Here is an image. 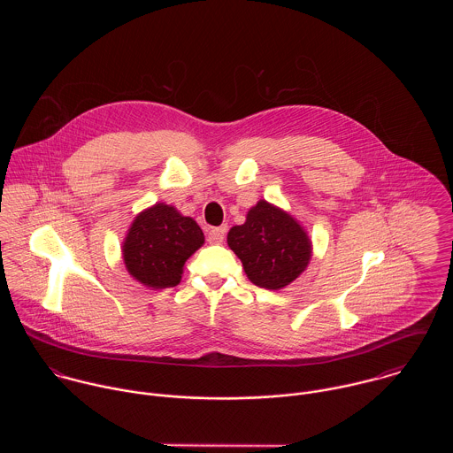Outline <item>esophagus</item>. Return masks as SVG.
Instances as JSON below:
<instances>
[{"instance_id": "esophagus-1", "label": "esophagus", "mask_w": 453, "mask_h": 453, "mask_svg": "<svg viewBox=\"0 0 453 453\" xmlns=\"http://www.w3.org/2000/svg\"><path fill=\"white\" fill-rule=\"evenodd\" d=\"M225 234H226V226H216V228H211L209 234H207V241L211 244H221L225 241Z\"/></svg>"}]
</instances>
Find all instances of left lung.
<instances>
[{
	"instance_id": "8db88e82",
	"label": "left lung",
	"mask_w": 453,
	"mask_h": 453,
	"mask_svg": "<svg viewBox=\"0 0 453 453\" xmlns=\"http://www.w3.org/2000/svg\"><path fill=\"white\" fill-rule=\"evenodd\" d=\"M226 242L242 261L248 279L265 289L291 284L312 257V242L303 226L266 200L250 209L244 225L230 228Z\"/></svg>"
}]
</instances>
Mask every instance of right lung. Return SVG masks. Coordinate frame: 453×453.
Returning <instances> with one entry per match:
<instances>
[{"instance_id":"obj_1","label":"right lung","mask_w":453,"mask_h":453,"mask_svg":"<svg viewBox=\"0 0 453 453\" xmlns=\"http://www.w3.org/2000/svg\"><path fill=\"white\" fill-rule=\"evenodd\" d=\"M202 244L203 234L194 218L160 202L135 216L122 255L135 280L153 289H164L180 284L185 261Z\"/></svg>"}]
</instances>
